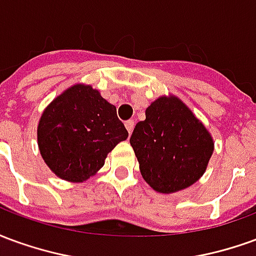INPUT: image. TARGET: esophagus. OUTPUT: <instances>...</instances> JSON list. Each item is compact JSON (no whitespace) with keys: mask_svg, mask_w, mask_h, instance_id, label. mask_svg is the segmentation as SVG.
Masks as SVG:
<instances>
[{"mask_svg":"<svg viewBox=\"0 0 256 256\" xmlns=\"http://www.w3.org/2000/svg\"><path fill=\"white\" fill-rule=\"evenodd\" d=\"M124 126H126V128H128V134H132V132L134 130V126H136V122H134L133 119H130V120H128V122L124 123Z\"/></svg>","mask_w":256,"mask_h":256,"instance_id":"obj_1","label":"esophagus"}]
</instances>
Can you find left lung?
I'll list each match as a JSON object with an SVG mask.
<instances>
[{"mask_svg":"<svg viewBox=\"0 0 256 256\" xmlns=\"http://www.w3.org/2000/svg\"><path fill=\"white\" fill-rule=\"evenodd\" d=\"M130 145L150 188L174 193L202 177L214 152L208 130L176 96L159 97L136 124Z\"/></svg>","mask_w":256,"mask_h":256,"instance_id":"left-lung-1","label":"left lung"}]
</instances>
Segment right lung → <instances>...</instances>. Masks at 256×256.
<instances>
[{"instance_id":"add662e5","label":"right lung","mask_w":256,"mask_h":256,"mask_svg":"<svg viewBox=\"0 0 256 256\" xmlns=\"http://www.w3.org/2000/svg\"><path fill=\"white\" fill-rule=\"evenodd\" d=\"M36 134L48 167L70 182L96 174L128 136L116 106L89 84H74L56 97L42 114Z\"/></svg>"}]
</instances>
